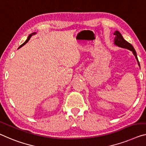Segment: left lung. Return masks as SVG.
I'll return each instance as SVG.
<instances>
[{"instance_id": "obj_1", "label": "left lung", "mask_w": 146, "mask_h": 146, "mask_svg": "<svg viewBox=\"0 0 146 146\" xmlns=\"http://www.w3.org/2000/svg\"><path fill=\"white\" fill-rule=\"evenodd\" d=\"M114 35L115 36V39H114V44L117 45L118 46L121 47V48H127L128 50L133 51V54L134 55V56H135L136 59L138 60V63L139 64V66H140V63H139L137 55H136V52L135 50H134V48H133V46H132L131 44L129 43V42H127L126 40H124V38H123L122 36V35H121L120 33L118 32V31H115V32L114 33Z\"/></svg>"}]
</instances>
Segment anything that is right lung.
<instances>
[{"label":"right lung","mask_w":146,"mask_h":146,"mask_svg":"<svg viewBox=\"0 0 146 146\" xmlns=\"http://www.w3.org/2000/svg\"><path fill=\"white\" fill-rule=\"evenodd\" d=\"M34 34H35V33H33V34H32V35H29V37H28V38H27V40H26V41H25V42H24V43H23V44H21V46H20L19 47V48H21V47H22V46H24V45H25V44L26 43H27V42H28V41H29V40H30V38H31V36H32L33 35H34Z\"/></svg>","instance_id":"add662e5"}]
</instances>
